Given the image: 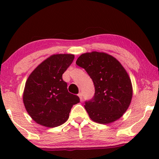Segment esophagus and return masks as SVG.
Returning <instances> with one entry per match:
<instances>
[{
	"instance_id": "1",
	"label": "esophagus",
	"mask_w": 159,
	"mask_h": 159,
	"mask_svg": "<svg viewBox=\"0 0 159 159\" xmlns=\"http://www.w3.org/2000/svg\"><path fill=\"white\" fill-rule=\"evenodd\" d=\"M78 96H79L80 101H82V93H79V94H78Z\"/></svg>"
}]
</instances>
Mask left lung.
Wrapping results in <instances>:
<instances>
[{"label":"left lung","mask_w":159,"mask_h":159,"mask_svg":"<svg viewBox=\"0 0 159 159\" xmlns=\"http://www.w3.org/2000/svg\"><path fill=\"white\" fill-rule=\"evenodd\" d=\"M76 64L84 69L95 86L94 96L84 108L93 121L108 124L126 112L132 97L131 80L119 61L105 53L82 54Z\"/></svg>","instance_id":"obj_1"}]
</instances>
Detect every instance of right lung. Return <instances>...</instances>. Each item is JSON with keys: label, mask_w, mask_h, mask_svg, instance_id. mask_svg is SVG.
Listing matches in <instances>:
<instances>
[{"label": "right lung", "mask_w": 159, "mask_h": 159, "mask_svg": "<svg viewBox=\"0 0 159 159\" xmlns=\"http://www.w3.org/2000/svg\"><path fill=\"white\" fill-rule=\"evenodd\" d=\"M72 54H56L43 61L26 82L23 95L25 108L31 118L47 127L61 125L69 118L80 98L68 92L62 75L73 62Z\"/></svg>", "instance_id": "right-lung-1"}]
</instances>
